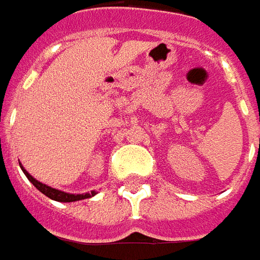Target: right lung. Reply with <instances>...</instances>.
<instances>
[{
    "instance_id": "1",
    "label": "right lung",
    "mask_w": 260,
    "mask_h": 260,
    "mask_svg": "<svg viewBox=\"0 0 260 260\" xmlns=\"http://www.w3.org/2000/svg\"><path fill=\"white\" fill-rule=\"evenodd\" d=\"M20 169H22V171L25 173V175L27 177V180L30 181L31 184L36 186L39 191L42 192V193H44L46 196H48L50 199H53V201L75 202V201H82V199H86V198H91V196L94 195V191L91 192V193H85V195H72V193H67V192L54 189V188H51V186H47L46 184H42V182H39L37 180H35V178H33V177H31V175L29 174L23 167H22V166H20Z\"/></svg>"
}]
</instances>
